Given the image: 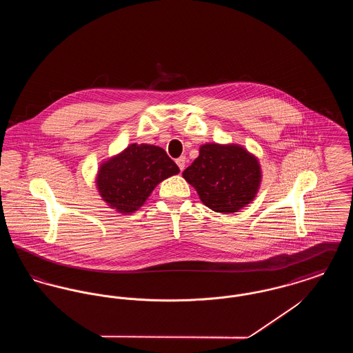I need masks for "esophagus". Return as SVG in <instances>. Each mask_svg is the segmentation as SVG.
I'll return each mask as SVG.
<instances>
[{
	"instance_id": "34e87169",
	"label": "esophagus",
	"mask_w": 353,
	"mask_h": 353,
	"mask_svg": "<svg viewBox=\"0 0 353 353\" xmlns=\"http://www.w3.org/2000/svg\"><path fill=\"white\" fill-rule=\"evenodd\" d=\"M185 163H186V157L185 156H180L179 159H176V164L179 165L180 170H183L185 168Z\"/></svg>"
}]
</instances>
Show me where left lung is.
Instances as JSON below:
<instances>
[{"label":"left lung","mask_w":353,"mask_h":353,"mask_svg":"<svg viewBox=\"0 0 353 353\" xmlns=\"http://www.w3.org/2000/svg\"><path fill=\"white\" fill-rule=\"evenodd\" d=\"M183 177L208 208L228 214L252 201L261 183V168L258 160L239 145L205 144Z\"/></svg>","instance_id":"left-lung-1"}]
</instances>
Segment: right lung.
Segmentation results:
<instances>
[{
	"label": "right lung",
	"instance_id": "1",
	"mask_svg": "<svg viewBox=\"0 0 353 353\" xmlns=\"http://www.w3.org/2000/svg\"><path fill=\"white\" fill-rule=\"evenodd\" d=\"M179 172L163 148L131 144L101 165L97 184L104 201L128 214L145 202L156 185Z\"/></svg>",
	"mask_w": 353,
	"mask_h": 353
}]
</instances>
